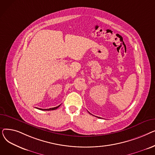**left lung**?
I'll use <instances>...</instances> for the list:
<instances>
[{
  "label": "left lung",
  "instance_id": "8db88e82",
  "mask_svg": "<svg viewBox=\"0 0 155 155\" xmlns=\"http://www.w3.org/2000/svg\"><path fill=\"white\" fill-rule=\"evenodd\" d=\"M89 113H90V112H89ZM91 114V113H90ZM98 117V118H101V117Z\"/></svg>",
  "mask_w": 155,
  "mask_h": 155
}]
</instances>
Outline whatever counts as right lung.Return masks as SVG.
Segmentation results:
<instances>
[{"label":"right lung","mask_w":155,"mask_h":155,"mask_svg":"<svg viewBox=\"0 0 155 155\" xmlns=\"http://www.w3.org/2000/svg\"><path fill=\"white\" fill-rule=\"evenodd\" d=\"M60 105H61V104H60ZM60 105H59L58 106H57V107H53V108H50V109H39V108H37V109H39V110H55V109H56L57 108H58V107L60 106Z\"/></svg>","instance_id":"obj_1"}]
</instances>
